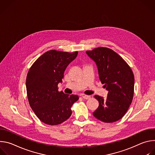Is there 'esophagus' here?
I'll return each mask as SVG.
<instances>
[{"mask_svg": "<svg viewBox=\"0 0 155 155\" xmlns=\"http://www.w3.org/2000/svg\"><path fill=\"white\" fill-rule=\"evenodd\" d=\"M81 97L84 99H88L91 97L90 96H88V95H82Z\"/></svg>", "mask_w": 155, "mask_h": 155, "instance_id": "1", "label": "esophagus"}]
</instances>
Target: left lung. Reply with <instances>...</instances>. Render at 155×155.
<instances>
[{
  "mask_svg": "<svg viewBox=\"0 0 155 155\" xmlns=\"http://www.w3.org/2000/svg\"><path fill=\"white\" fill-rule=\"evenodd\" d=\"M86 53L95 62L101 81L108 91L105 99L94 96L99 107L93 115L104 123L117 121L125 115L133 99V72L126 61L111 49L99 47Z\"/></svg>",
  "mask_w": 155,
  "mask_h": 155,
  "instance_id": "left-lung-1",
  "label": "left lung"
}]
</instances>
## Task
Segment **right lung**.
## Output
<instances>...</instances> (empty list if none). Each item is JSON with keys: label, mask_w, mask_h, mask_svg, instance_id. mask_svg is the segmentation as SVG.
<instances>
[{"label": "right lung", "mask_w": 155, "mask_h": 155, "mask_svg": "<svg viewBox=\"0 0 155 155\" xmlns=\"http://www.w3.org/2000/svg\"><path fill=\"white\" fill-rule=\"evenodd\" d=\"M78 52L50 50L39 57L30 68L26 78V90L31 108L43 123L57 125L70 118L71 107L78 100L77 95L59 92L68 65Z\"/></svg>", "instance_id": "obj_1"}]
</instances>
